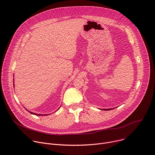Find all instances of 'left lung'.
Listing matches in <instances>:
<instances>
[{"label": "left lung", "mask_w": 155, "mask_h": 155, "mask_svg": "<svg viewBox=\"0 0 155 155\" xmlns=\"http://www.w3.org/2000/svg\"><path fill=\"white\" fill-rule=\"evenodd\" d=\"M111 109H113V108H107V109H102V110H111Z\"/></svg>", "instance_id": "left-lung-1"}]
</instances>
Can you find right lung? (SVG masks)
<instances>
[{
  "mask_svg": "<svg viewBox=\"0 0 155 155\" xmlns=\"http://www.w3.org/2000/svg\"><path fill=\"white\" fill-rule=\"evenodd\" d=\"M13 82H14V81H13ZM13 85H14V84H13ZM60 107H61V106H60ZM60 107H59V108H60ZM59 108H58V109H59ZM58 109L57 110H58ZM26 110H27V109H26ZM57 110H56V111H57ZM28 111L29 113H31V114H33V115H38V116H44V115L45 116V115H50V114H35V113H33V112H30L29 110H28Z\"/></svg>",
  "mask_w": 155,
  "mask_h": 155,
  "instance_id": "right-lung-1",
  "label": "right lung"
}]
</instances>
